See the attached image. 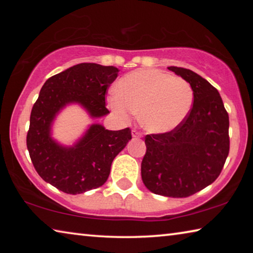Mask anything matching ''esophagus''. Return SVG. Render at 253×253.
<instances>
[{"label":"esophagus","instance_id":"obj_1","mask_svg":"<svg viewBox=\"0 0 253 253\" xmlns=\"http://www.w3.org/2000/svg\"><path fill=\"white\" fill-rule=\"evenodd\" d=\"M131 136L135 137V138H140V137H142L143 135H142V132H140V131H137L136 129H132L131 130Z\"/></svg>","mask_w":253,"mask_h":253}]
</instances>
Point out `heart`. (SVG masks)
<instances>
[{
  "instance_id": "obj_1",
  "label": "heart",
  "mask_w": 253,
  "mask_h": 253,
  "mask_svg": "<svg viewBox=\"0 0 253 253\" xmlns=\"http://www.w3.org/2000/svg\"><path fill=\"white\" fill-rule=\"evenodd\" d=\"M193 104L191 84L157 69H138L119 79L116 93L108 97L113 113L124 122L139 114L145 129L153 134L174 130L185 121Z\"/></svg>"
}]
</instances>
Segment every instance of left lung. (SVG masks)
Segmentation results:
<instances>
[{"label": "left lung", "mask_w": 253, "mask_h": 253, "mask_svg": "<svg viewBox=\"0 0 253 253\" xmlns=\"http://www.w3.org/2000/svg\"><path fill=\"white\" fill-rule=\"evenodd\" d=\"M191 84L193 107L174 130L145 137L142 179L153 193L187 198L212 184L229 155V115L219 91L185 68L169 67Z\"/></svg>", "instance_id": "obj_1"}]
</instances>
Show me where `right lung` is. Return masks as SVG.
I'll use <instances>...</instances> for the list:
<instances>
[{
	"label": "right lung",
	"instance_id": "right-lung-1",
	"mask_svg": "<svg viewBox=\"0 0 253 253\" xmlns=\"http://www.w3.org/2000/svg\"><path fill=\"white\" fill-rule=\"evenodd\" d=\"M118 72L113 66L79 63L46 80L33 105L27 135L30 157L41 178L67 194L104 185L111 163L131 139V132L129 128L108 130L92 124L72 146H65L52 137L54 119L71 104L83 107L91 118L109 114L105 95Z\"/></svg>",
	"mask_w": 253,
	"mask_h": 253
}]
</instances>
